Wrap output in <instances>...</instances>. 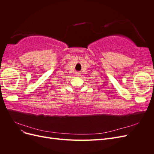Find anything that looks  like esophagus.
I'll list each match as a JSON object with an SVG mask.
<instances>
[{"label":"esophagus","mask_w":154,"mask_h":154,"mask_svg":"<svg viewBox=\"0 0 154 154\" xmlns=\"http://www.w3.org/2000/svg\"><path fill=\"white\" fill-rule=\"evenodd\" d=\"M76 75H77V76H80V72H76Z\"/></svg>","instance_id":"34e87169"}]
</instances>
